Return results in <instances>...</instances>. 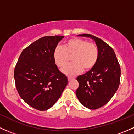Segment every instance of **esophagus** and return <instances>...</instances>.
Returning a JSON list of instances; mask_svg holds the SVG:
<instances>
[{
    "label": "esophagus",
    "instance_id": "1",
    "mask_svg": "<svg viewBox=\"0 0 134 134\" xmlns=\"http://www.w3.org/2000/svg\"><path fill=\"white\" fill-rule=\"evenodd\" d=\"M67 79H68L69 81H70V80H72V79H74V77H70V76H68V77H67Z\"/></svg>",
    "mask_w": 134,
    "mask_h": 134
}]
</instances>
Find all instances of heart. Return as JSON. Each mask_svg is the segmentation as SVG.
<instances>
[{"label": "heart", "instance_id": "heart-1", "mask_svg": "<svg viewBox=\"0 0 134 134\" xmlns=\"http://www.w3.org/2000/svg\"><path fill=\"white\" fill-rule=\"evenodd\" d=\"M97 46L87 40L75 37L69 39L64 46H58L53 52V58L58 67L62 68L69 63L70 57L73 62L64 67L62 71L69 76H74L81 72L84 69L90 70L95 65L98 60Z\"/></svg>", "mask_w": 134, "mask_h": 134}]
</instances>
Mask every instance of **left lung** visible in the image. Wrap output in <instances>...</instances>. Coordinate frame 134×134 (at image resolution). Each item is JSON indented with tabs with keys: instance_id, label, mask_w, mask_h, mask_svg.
<instances>
[{
	"instance_id": "8db88e82",
	"label": "left lung",
	"mask_w": 134,
	"mask_h": 134,
	"mask_svg": "<svg viewBox=\"0 0 134 134\" xmlns=\"http://www.w3.org/2000/svg\"><path fill=\"white\" fill-rule=\"evenodd\" d=\"M78 36L87 37L95 41L99 55L93 68L76 78L79 87L76 94L82 105L90 109H97L105 105L118 88L120 66L113 48L102 39L88 34Z\"/></svg>"
}]
</instances>
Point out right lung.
Instances as JSON below:
<instances>
[{
    "instance_id": "1",
    "label": "right lung",
    "mask_w": 134,
    "mask_h": 134,
    "mask_svg": "<svg viewBox=\"0 0 134 134\" xmlns=\"http://www.w3.org/2000/svg\"><path fill=\"white\" fill-rule=\"evenodd\" d=\"M64 36H45L23 49L14 72L21 98L36 109L46 111L57 102L68 83L58 70L54 50Z\"/></svg>"
}]
</instances>
